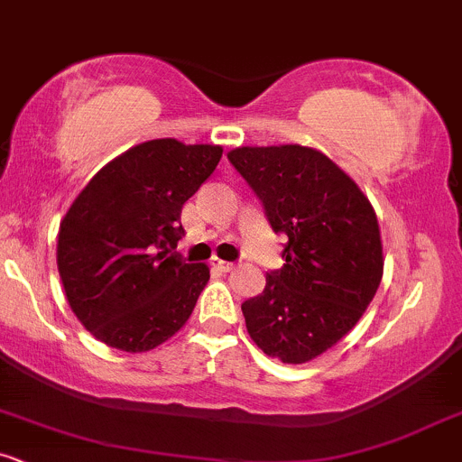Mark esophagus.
Wrapping results in <instances>:
<instances>
[{
	"instance_id": "obj_1",
	"label": "esophagus",
	"mask_w": 462,
	"mask_h": 462,
	"mask_svg": "<svg viewBox=\"0 0 462 462\" xmlns=\"http://www.w3.org/2000/svg\"><path fill=\"white\" fill-rule=\"evenodd\" d=\"M213 266H216L217 271H222V273H229L231 269H233V262H225V260H213Z\"/></svg>"
}]
</instances>
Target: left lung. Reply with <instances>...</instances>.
Instances as JSON below:
<instances>
[{
	"label": "left lung",
	"instance_id": "8db88e82",
	"mask_svg": "<svg viewBox=\"0 0 462 462\" xmlns=\"http://www.w3.org/2000/svg\"><path fill=\"white\" fill-rule=\"evenodd\" d=\"M226 156L273 231L289 237L284 266L242 304L246 330L264 355L306 364L355 328L379 289L376 213L348 173L312 147H236Z\"/></svg>",
	"mask_w": 462,
	"mask_h": 462
}]
</instances>
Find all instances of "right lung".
I'll use <instances>...</instances> for the list:
<instances>
[{"mask_svg":"<svg viewBox=\"0 0 462 462\" xmlns=\"http://www.w3.org/2000/svg\"><path fill=\"white\" fill-rule=\"evenodd\" d=\"M222 158L220 145L156 138L107 162L59 226L68 304L98 341L125 352L161 346L187 324L209 266L176 246L182 205Z\"/></svg>","mask_w":462,"mask_h":462,"instance_id":"add662e5","label":"right lung"}]
</instances>
